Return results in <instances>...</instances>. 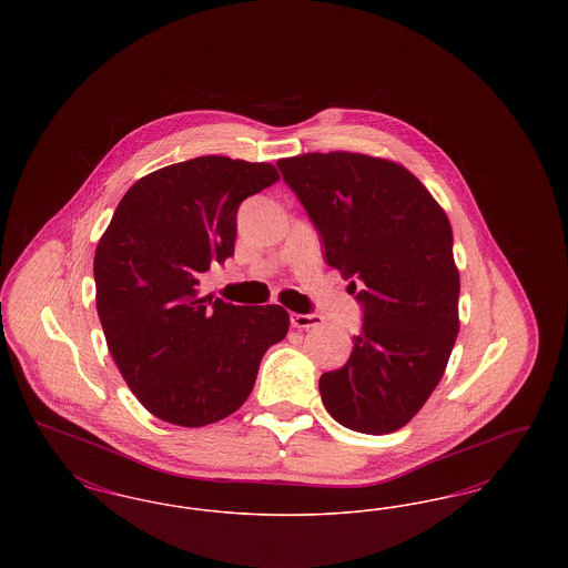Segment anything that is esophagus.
I'll use <instances>...</instances> for the list:
<instances>
[{
	"label": "esophagus",
	"mask_w": 568,
	"mask_h": 568,
	"mask_svg": "<svg viewBox=\"0 0 568 568\" xmlns=\"http://www.w3.org/2000/svg\"><path fill=\"white\" fill-rule=\"evenodd\" d=\"M290 324L297 327V329H308V327H317L324 324V320L320 315H300V313H292L290 315Z\"/></svg>",
	"instance_id": "obj_1"
}]
</instances>
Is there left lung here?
I'll return each instance as SVG.
<instances>
[{
  "instance_id": "8db88e82",
  "label": "left lung",
  "mask_w": 568,
  "mask_h": 568,
  "mask_svg": "<svg viewBox=\"0 0 568 568\" xmlns=\"http://www.w3.org/2000/svg\"><path fill=\"white\" fill-rule=\"evenodd\" d=\"M276 165L362 306L347 364L320 378L324 406L355 433H394L430 398L458 336L449 219L398 163L334 151Z\"/></svg>"
}]
</instances>
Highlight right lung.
Masks as SVG:
<instances>
[{
  "mask_svg": "<svg viewBox=\"0 0 568 568\" xmlns=\"http://www.w3.org/2000/svg\"><path fill=\"white\" fill-rule=\"evenodd\" d=\"M276 181L271 163L223 155L165 165L128 190L98 243L95 304L112 359L168 424L200 428L241 408L290 329L278 304L200 294L202 274L234 255L243 200Z\"/></svg>",
  "mask_w": 568,
  "mask_h": 568,
  "instance_id": "right-lung-1",
  "label": "right lung"
}]
</instances>
